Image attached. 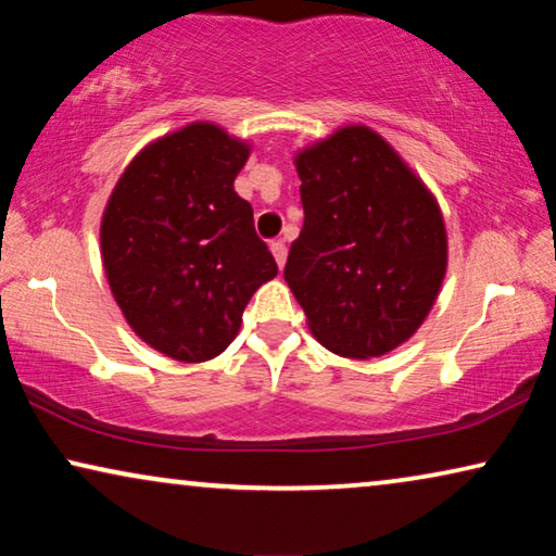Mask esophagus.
I'll return each mask as SVG.
<instances>
[{"instance_id":"esophagus-1","label":"esophagus","mask_w":556,"mask_h":556,"mask_svg":"<svg viewBox=\"0 0 556 556\" xmlns=\"http://www.w3.org/2000/svg\"><path fill=\"white\" fill-rule=\"evenodd\" d=\"M270 253H273V257H276L278 268H283V265H286V257H288V248H286V242H283V240L270 242Z\"/></svg>"}]
</instances>
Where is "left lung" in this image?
Instances as JSON below:
<instances>
[{"instance_id": "8db88e82", "label": "left lung", "mask_w": 556, "mask_h": 556, "mask_svg": "<svg viewBox=\"0 0 556 556\" xmlns=\"http://www.w3.org/2000/svg\"><path fill=\"white\" fill-rule=\"evenodd\" d=\"M303 230L286 283L329 352L369 359L420 329L447 268L430 189L367 126H344L295 154Z\"/></svg>"}]
</instances>
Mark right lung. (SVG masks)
I'll return each mask as SVG.
<instances>
[{"label":"right lung","instance_id":"1","mask_svg":"<svg viewBox=\"0 0 556 556\" xmlns=\"http://www.w3.org/2000/svg\"><path fill=\"white\" fill-rule=\"evenodd\" d=\"M250 147L215 124H189L134 156L101 219L111 293L149 346L207 362L238 337L242 311L278 276L253 207L235 192Z\"/></svg>","mask_w":556,"mask_h":556}]
</instances>
